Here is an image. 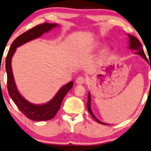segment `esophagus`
Listing matches in <instances>:
<instances>
[{
  "instance_id": "1",
  "label": "esophagus",
  "mask_w": 151,
  "mask_h": 151,
  "mask_svg": "<svg viewBox=\"0 0 151 151\" xmlns=\"http://www.w3.org/2000/svg\"><path fill=\"white\" fill-rule=\"evenodd\" d=\"M86 82V78L83 77H78L76 79V83L79 84H83Z\"/></svg>"
}]
</instances>
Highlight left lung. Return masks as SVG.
I'll use <instances>...</instances> for the list:
<instances>
[{
  "label": "left lung",
  "mask_w": 151,
  "mask_h": 151,
  "mask_svg": "<svg viewBox=\"0 0 151 151\" xmlns=\"http://www.w3.org/2000/svg\"><path fill=\"white\" fill-rule=\"evenodd\" d=\"M129 48L132 49V50H137V52H136V54H138V55H140L141 56H142V57L144 58L146 60L148 61V58H146V55H145L144 50H143V49L142 48V46H141V43H140V41H139V40H138L137 38L135 37V36L129 35ZM87 108H88V111L89 112L91 115L93 117V119H95V120L97 122H99L101 124L106 125V124H105V123H103V122H102L99 121V119H98L97 118H96L95 116H94L93 112H92L91 108V95H90V93H88V102H87Z\"/></svg>",
  "instance_id": "8db88e82"
}]
</instances>
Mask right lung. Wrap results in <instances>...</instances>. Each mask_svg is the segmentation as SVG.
Here are the masks:
<instances>
[{
    "mask_svg": "<svg viewBox=\"0 0 151 151\" xmlns=\"http://www.w3.org/2000/svg\"><path fill=\"white\" fill-rule=\"evenodd\" d=\"M58 26L56 24H50L45 22L41 24L33 27L31 29L22 34L12 42L8 55L5 59V70L7 72V83H8V93L13 102L15 103L19 110L22 112L28 119L34 121H46L51 119L55 117L60 105L63 99L68 93V91L73 86V82L70 81L68 84L65 85L55 97L48 103L43 105H34L26 101L19 94L14 83L13 74L11 68V60L17 47L21 46L23 43L41 36L43 33L48 32L51 29Z\"/></svg>",
    "mask_w": 151,
    "mask_h": 151,
    "instance_id": "1",
    "label": "right lung"
}]
</instances>
